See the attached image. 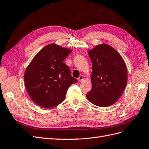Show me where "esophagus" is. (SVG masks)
Segmentation results:
<instances>
[{"mask_svg": "<svg viewBox=\"0 0 149 149\" xmlns=\"http://www.w3.org/2000/svg\"><path fill=\"white\" fill-rule=\"evenodd\" d=\"M83 79H84V75H80V77L78 78L79 82H82V80H83Z\"/></svg>", "mask_w": 149, "mask_h": 149, "instance_id": "34e87169", "label": "esophagus"}]
</instances>
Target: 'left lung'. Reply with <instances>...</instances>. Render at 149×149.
<instances>
[{"label": "left lung", "instance_id": "obj_1", "mask_svg": "<svg viewBox=\"0 0 149 149\" xmlns=\"http://www.w3.org/2000/svg\"><path fill=\"white\" fill-rule=\"evenodd\" d=\"M88 54L92 63V86L87 98L99 107H109L116 102L126 87L125 62L116 49L105 44L95 46Z\"/></svg>", "mask_w": 149, "mask_h": 149}]
</instances>
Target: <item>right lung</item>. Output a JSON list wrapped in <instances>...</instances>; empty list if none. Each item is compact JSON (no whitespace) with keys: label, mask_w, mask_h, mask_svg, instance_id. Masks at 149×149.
<instances>
[{"label":"right lung","mask_w":149,"mask_h":149,"mask_svg":"<svg viewBox=\"0 0 149 149\" xmlns=\"http://www.w3.org/2000/svg\"><path fill=\"white\" fill-rule=\"evenodd\" d=\"M72 52L69 49L50 44L33 57L24 74L28 94L40 107L52 108L64 100L68 88L77 80L63 61Z\"/></svg>","instance_id":"1"}]
</instances>
